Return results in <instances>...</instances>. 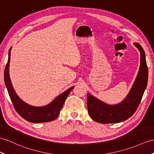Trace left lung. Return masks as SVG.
Returning a JSON list of instances; mask_svg holds the SVG:
<instances>
[{
  "label": "left lung",
  "mask_w": 154,
  "mask_h": 154,
  "mask_svg": "<svg viewBox=\"0 0 154 154\" xmlns=\"http://www.w3.org/2000/svg\"><path fill=\"white\" fill-rule=\"evenodd\" d=\"M140 52V66L137 79L128 96L116 105H108L88 93V110L89 116L96 122L116 123L129 118L133 115L140 104L148 84V70L145 53L139 44H134Z\"/></svg>",
  "instance_id": "obj_1"
}]
</instances>
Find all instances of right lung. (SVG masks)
<instances>
[{
    "label": "right lung",
    "instance_id": "1",
    "mask_svg": "<svg viewBox=\"0 0 154 154\" xmlns=\"http://www.w3.org/2000/svg\"><path fill=\"white\" fill-rule=\"evenodd\" d=\"M10 50L11 48L9 50L8 59L5 67V72H4V78H5L6 88L8 89L9 96L15 110H16L19 115L29 122L44 123L54 120L59 116L65 101L71 90L74 88V86L59 95L53 102L47 106L35 107L25 103L19 98L16 92L14 91L10 79L9 63L10 59Z\"/></svg>",
    "mask_w": 154,
    "mask_h": 154
}]
</instances>
